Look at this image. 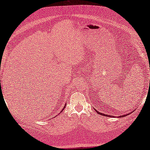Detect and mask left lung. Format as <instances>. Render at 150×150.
<instances>
[{
  "mask_svg": "<svg viewBox=\"0 0 150 150\" xmlns=\"http://www.w3.org/2000/svg\"><path fill=\"white\" fill-rule=\"evenodd\" d=\"M98 114H100V115H104V116H108L107 115H105V114H103V113H102V112H98ZM109 117H112L111 115H108ZM124 116H126V115H122V116H120L121 117H124Z\"/></svg>",
  "mask_w": 150,
  "mask_h": 150,
  "instance_id": "obj_1",
  "label": "left lung"
}]
</instances>
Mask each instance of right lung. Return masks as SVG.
I'll return each instance as SVG.
<instances>
[{
    "mask_svg": "<svg viewBox=\"0 0 150 150\" xmlns=\"http://www.w3.org/2000/svg\"><path fill=\"white\" fill-rule=\"evenodd\" d=\"M65 106H64V108H65Z\"/></svg>",
    "mask_w": 150,
    "mask_h": 150,
    "instance_id": "obj_1",
    "label": "right lung"
}]
</instances>
